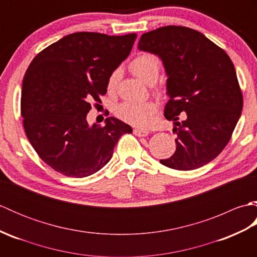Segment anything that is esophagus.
Returning a JSON list of instances; mask_svg holds the SVG:
<instances>
[{
    "label": "esophagus",
    "mask_w": 257,
    "mask_h": 257,
    "mask_svg": "<svg viewBox=\"0 0 257 257\" xmlns=\"http://www.w3.org/2000/svg\"><path fill=\"white\" fill-rule=\"evenodd\" d=\"M134 134L138 137H146V136L149 135V130L146 129H141V128H135L134 129Z\"/></svg>",
    "instance_id": "34e87169"
}]
</instances>
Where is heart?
I'll use <instances>...</instances> for the list:
<instances>
[{"instance_id":"heart-1","label":"heart","mask_w":257,"mask_h":257,"mask_svg":"<svg viewBox=\"0 0 257 257\" xmlns=\"http://www.w3.org/2000/svg\"><path fill=\"white\" fill-rule=\"evenodd\" d=\"M130 70L146 84H154L160 72V62L155 55L143 53L133 59L130 63ZM119 79V70H113L108 78L107 87L109 90L116 88ZM157 111V106L152 101H125L116 107V114L132 124L146 127L150 124Z\"/></svg>"}]
</instances>
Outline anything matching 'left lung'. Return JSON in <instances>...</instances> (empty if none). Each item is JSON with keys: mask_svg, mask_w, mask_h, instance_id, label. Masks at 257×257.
Listing matches in <instances>:
<instances>
[{"mask_svg": "<svg viewBox=\"0 0 257 257\" xmlns=\"http://www.w3.org/2000/svg\"><path fill=\"white\" fill-rule=\"evenodd\" d=\"M138 50L159 57L168 77L165 117L173 121L178 138L176 152L160 163L188 171L215 159L230 141L243 108L231 58L202 33L174 25L145 33ZM181 112L185 120L180 123Z\"/></svg>", "mask_w": 257, "mask_h": 257, "instance_id": "8db88e82", "label": "left lung"}]
</instances>
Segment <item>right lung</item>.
<instances>
[{"mask_svg":"<svg viewBox=\"0 0 257 257\" xmlns=\"http://www.w3.org/2000/svg\"><path fill=\"white\" fill-rule=\"evenodd\" d=\"M137 35L78 32L38 53L22 85L25 134L46 165L73 178L99 171L129 124L108 117L105 125L87 122L90 101L107 92L110 74L132 52Z\"/></svg>","mask_w":257,"mask_h":257,"instance_id":"right-lung-1","label":"right lung"}]
</instances>
